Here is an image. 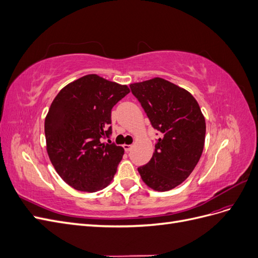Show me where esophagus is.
<instances>
[{
    "label": "esophagus",
    "instance_id": "34e87169",
    "mask_svg": "<svg viewBox=\"0 0 258 258\" xmlns=\"http://www.w3.org/2000/svg\"><path fill=\"white\" fill-rule=\"evenodd\" d=\"M122 147H123V150H124V152H130L131 151V148H132V145H128V144H123L122 145Z\"/></svg>",
    "mask_w": 258,
    "mask_h": 258
}]
</instances>
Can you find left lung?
I'll return each mask as SVG.
<instances>
[{
	"label": "left lung",
	"instance_id": "8db88e82",
	"mask_svg": "<svg viewBox=\"0 0 258 258\" xmlns=\"http://www.w3.org/2000/svg\"><path fill=\"white\" fill-rule=\"evenodd\" d=\"M130 89L159 132L153 157L138 168L139 173L155 190L172 189L189 176L201 157L205 117L188 91L159 77L131 84Z\"/></svg>",
	"mask_w": 258,
	"mask_h": 258
}]
</instances>
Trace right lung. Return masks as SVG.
<instances>
[{
    "instance_id": "right-lung-1",
    "label": "right lung",
    "mask_w": 258,
    "mask_h": 258,
    "mask_svg": "<svg viewBox=\"0 0 258 258\" xmlns=\"http://www.w3.org/2000/svg\"><path fill=\"white\" fill-rule=\"evenodd\" d=\"M127 86L96 74L69 84L54 98L45 119L47 153L57 173L73 188L93 192L111 183L123 148L111 141L113 106Z\"/></svg>"
}]
</instances>
